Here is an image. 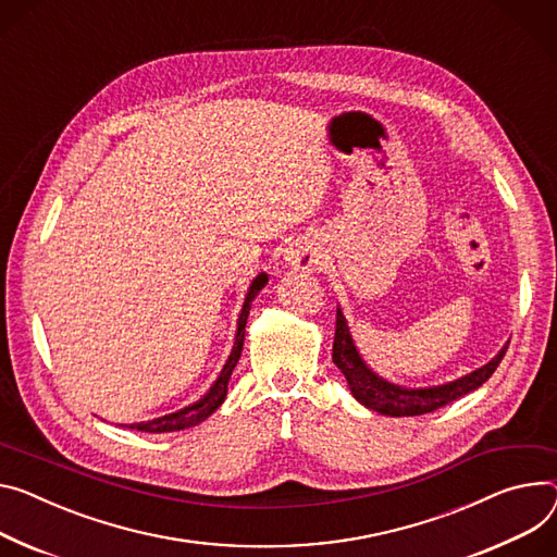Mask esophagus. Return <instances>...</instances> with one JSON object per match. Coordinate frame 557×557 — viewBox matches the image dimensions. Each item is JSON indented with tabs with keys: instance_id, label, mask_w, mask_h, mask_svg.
<instances>
[{
	"instance_id": "1",
	"label": "esophagus",
	"mask_w": 557,
	"mask_h": 557,
	"mask_svg": "<svg viewBox=\"0 0 557 557\" xmlns=\"http://www.w3.org/2000/svg\"><path fill=\"white\" fill-rule=\"evenodd\" d=\"M287 259L298 270H312L319 265V253L310 245H301L298 249H292Z\"/></svg>"
}]
</instances>
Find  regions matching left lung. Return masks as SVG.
I'll return each mask as SVG.
<instances>
[{"mask_svg":"<svg viewBox=\"0 0 557 557\" xmlns=\"http://www.w3.org/2000/svg\"><path fill=\"white\" fill-rule=\"evenodd\" d=\"M508 346L502 348V352L488 361L484 368L470 372L457 381L444 383L437 388H421V391H406L393 383L379 379L359 357L352 336L346 323V317L341 310H336V327H334V344H332V361L336 368L344 372L348 379V386L359 404H363L370 410H376L388 417H414L433 412L468 393L478 391L484 381L497 370L506 355Z\"/></svg>","mask_w":557,"mask_h":557,"instance_id":"obj_1","label":"left lung"}]
</instances>
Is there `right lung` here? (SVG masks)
I'll use <instances>...</instances> for the list:
<instances>
[{
    "label": "right lung",
    "instance_id": "1",
    "mask_svg": "<svg viewBox=\"0 0 557 557\" xmlns=\"http://www.w3.org/2000/svg\"><path fill=\"white\" fill-rule=\"evenodd\" d=\"M268 283V274H261L256 276V281L251 283L249 292H247V298H245V306H243V312H240V319H238V332H236V341H234V348H232V355L221 372V376L216 379V383H213L211 391L194 406L189 408H183L178 412H171V414H164V417H158V419H151V421H145V423H134L129 428H136V431H143V433H176V431H185V428H191L200 421H205L213 410H216L225 397H227V383H230V376H232V370L236 368L238 359H240V352H243V338H245V323H247V314H249V308H251V301L253 296L261 292V287Z\"/></svg>",
    "mask_w": 557,
    "mask_h": 557
}]
</instances>
